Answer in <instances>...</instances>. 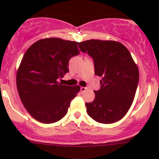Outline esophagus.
I'll list each match as a JSON object with an SVG mask.
<instances>
[{
  "mask_svg": "<svg viewBox=\"0 0 159 159\" xmlns=\"http://www.w3.org/2000/svg\"><path fill=\"white\" fill-rule=\"evenodd\" d=\"M86 90H87V89H86V88H84V87H81V89H80V91H81V93H83V92H84V91H85Z\"/></svg>",
  "mask_w": 159,
  "mask_h": 159,
  "instance_id": "obj_1",
  "label": "esophagus"
}]
</instances>
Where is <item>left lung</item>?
<instances>
[{
    "label": "left lung",
    "mask_w": 159,
    "mask_h": 159,
    "mask_svg": "<svg viewBox=\"0 0 159 159\" xmlns=\"http://www.w3.org/2000/svg\"><path fill=\"white\" fill-rule=\"evenodd\" d=\"M78 45L92 57L94 74L102 78L94 101L85 103L87 113L99 123L119 121L134 101L139 80L137 65L129 50L118 41L91 39Z\"/></svg>",
    "instance_id": "1"
}]
</instances>
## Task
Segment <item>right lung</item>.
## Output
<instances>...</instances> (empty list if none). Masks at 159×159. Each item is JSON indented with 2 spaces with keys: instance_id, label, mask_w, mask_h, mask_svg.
Returning a JSON list of instances; mask_svg holds the SVG:
<instances>
[{
  "instance_id": "right-lung-1",
  "label": "right lung",
  "mask_w": 159,
  "mask_h": 159,
  "mask_svg": "<svg viewBox=\"0 0 159 159\" xmlns=\"http://www.w3.org/2000/svg\"><path fill=\"white\" fill-rule=\"evenodd\" d=\"M78 42L49 38L34 43L26 51L16 76L22 104L34 118L44 124L61 119L80 86L58 81L69 71L68 61L79 54Z\"/></svg>"
}]
</instances>
